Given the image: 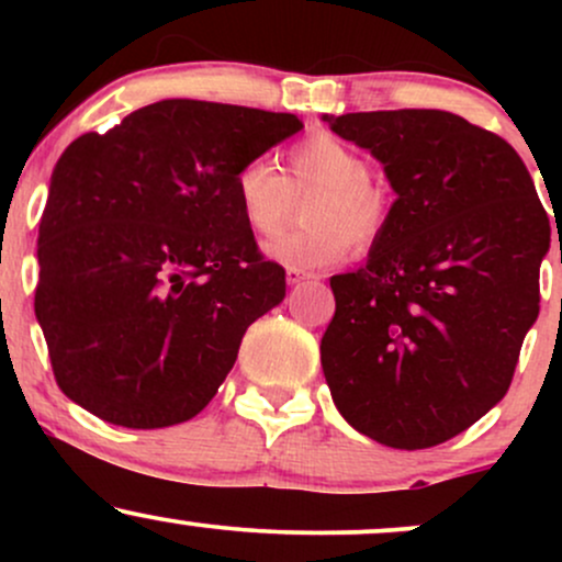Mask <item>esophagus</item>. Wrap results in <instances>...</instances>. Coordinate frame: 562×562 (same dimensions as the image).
<instances>
[{
	"mask_svg": "<svg viewBox=\"0 0 562 562\" xmlns=\"http://www.w3.org/2000/svg\"><path fill=\"white\" fill-rule=\"evenodd\" d=\"M308 277H312V274L301 272V269H288L285 280H288V285H299V282H303V280H308Z\"/></svg>",
	"mask_w": 562,
	"mask_h": 562,
	"instance_id": "esophagus-1",
	"label": "esophagus"
}]
</instances>
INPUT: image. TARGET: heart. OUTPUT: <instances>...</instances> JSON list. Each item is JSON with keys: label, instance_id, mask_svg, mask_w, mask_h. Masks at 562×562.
I'll return each mask as SVG.
<instances>
[{"label": "heart", "instance_id": "obj_1", "mask_svg": "<svg viewBox=\"0 0 562 562\" xmlns=\"http://www.w3.org/2000/svg\"><path fill=\"white\" fill-rule=\"evenodd\" d=\"M372 179L370 160L333 134H314L288 150V177L269 158H254L235 177L243 218L256 235H274L293 218L299 195H312L306 227L263 245L290 269H325L344 261L351 240L370 248L391 218V200Z\"/></svg>", "mask_w": 562, "mask_h": 562}]
</instances>
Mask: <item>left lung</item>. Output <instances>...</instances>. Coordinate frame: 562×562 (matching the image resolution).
I'll return each mask as SVG.
<instances>
[{
    "label": "left lung",
    "instance_id": "left-lung-1",
    "mask_svg": "<svg viewBox=\"0 0 562 562\" xmlns=\"http://www.w3.org/2000/svg\"><path fill=\"white\" fill-rule=\"evenodd\" d=\"M325 121L383 164L398 198L364 267L330 277L322 370L359 434L393 449L436 447L513 383L539 317L550 218L518 153L460 115Z\"/></svg>",
    "mask_w": 562,
    "mask_h": 562
}]
</instances>
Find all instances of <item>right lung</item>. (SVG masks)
I'll return each mask as SVG.
<instances>
[{"mask_svg":"<svg viewBox=\"0 0 562 562\" xmlns=\"http://www.w3.org/2000/svg\"><path fill=\"white\" fill-rule=\"evenodd\" d=\"M301 128L290 113L164 100L70 142L38 224L34 295L70 402L150 430L216 396L245 330L285 299L235 177Z\"/></svg>","mask_w":562,"mask_h":562,"instance_id":"right-lung-1","label":"right lung"}]
</instances>
